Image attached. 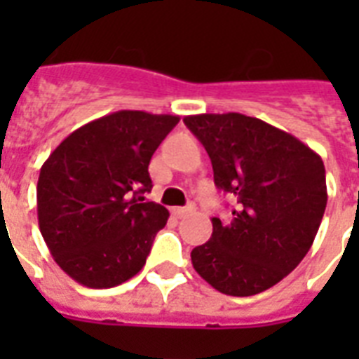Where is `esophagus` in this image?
Segmentation results:
<instances>
[{"instance_id":"34e87169","label":"esophagus","mask_w":359,"mask_h":359,"mask_svg":"<svg viewBox=\"0 0 359 359\" xmlns=\"http://www.w3.org/2000/svg\"><path fill=\"white\" fill-rule=\"evenodd\" d=\"M194 210H196V208H194V205H188V207H175L171 212H173L177 218H184V216L191 214Z\"/></svg>"}]
</instances>
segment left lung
<instances>
[{"label":"left lung","mask_w":359,"mask_h":359,"mask_svg":"<svg viewBox=\"0 0 359 359\" xmlns=\"http://www.w3.org/2000/svg\"><path fill=\"white\" fill-rule=\"evenodd\" d=\"M184 124L207 149L214 184L235 201L231 224L212 218L191 264L224 294H259L292 272L317 236L328 201L323 158L257 117L201 114Z\"/></svg>","instance_id":"obj_1"}]
</instances>
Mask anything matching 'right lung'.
Masks as SVG:
<instances>
[{
    "mask_svg": "<svg viewBox=\"0 0 359 359\" xmlns=\"http://www.w3.org/2000/svg\"><path fill=\"white\" fill-rule=\"evenodd\" d=\"M177 115L123 109L83 124L42 163L39 227L53 261L83 287L109 289L145 266L168 208L146 201L149 163Z\"/></svg>",
    "mask_w": 359,
    "mask_h": 359,
    "instance_id": "1",
    "label": "right lung"
}]
</instances>
